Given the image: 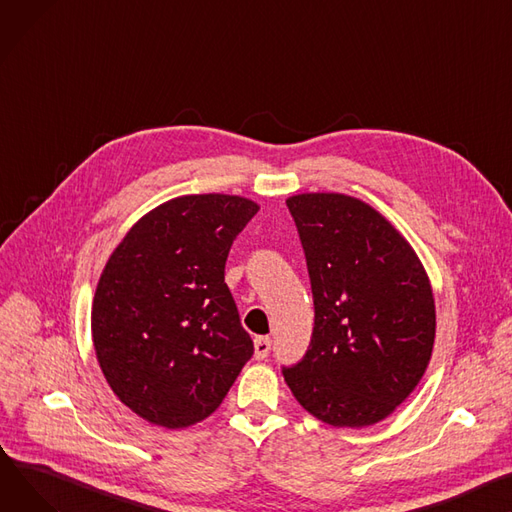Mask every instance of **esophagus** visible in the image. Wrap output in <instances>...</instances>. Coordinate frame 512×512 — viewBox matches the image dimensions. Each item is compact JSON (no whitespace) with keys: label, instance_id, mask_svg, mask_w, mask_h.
<instances>
[{"label":"esophagus","instance_id":"1","mask_svg":"<svg viewBox=\"0 0 512 512\" xmlns=\"http://www.w3.org/2000/svg\"><path fill=\"white\" fill-rule=\"evenodd\" d=\"M253 346H255V358L263 360V358H267V354L271 350V339L265 335H259V337H255Z\"/></svg>","mask_w":512,"mask_h":512}]
</instances>
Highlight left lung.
Segmentation results:
<instances>
[{
	"label": "left lung",
	"mask_w": 512,
	"mask_h": 512,
	"mask_svg": "<svg viewBox=\"0 0 512 512\" xmlns=\"http://www.w3.org/2000/svg\"><path fill=\"white\" fill-rule=\"evenodd\" d=\"M286 203L309 267L315 329L284 379L317 420L372 426L410 397L432 358L428 274L407 238L366 201L298 193Z\"/></svg>",
	"instance_id": "8db88e82"
}]
</instances>
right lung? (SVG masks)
I'll return each instance as SVG.
<instances>
[{"label": "right lung", "mask_w": 512, "mask_h": 512, "mask_svg": "<svg viewBox=\"0 0 512 512\" xmlns=\"http://www.w3.org/2000/svg\"><path fill=\"white\" fill-rule=\"evenodd\" d=\"M259 212L228 193L179 195L135 222L92 300V344L113 393L168 430L212 416L253 356L224 282L232 241Z\"/></svg>", "instance_id": "1"}]
</instances>
